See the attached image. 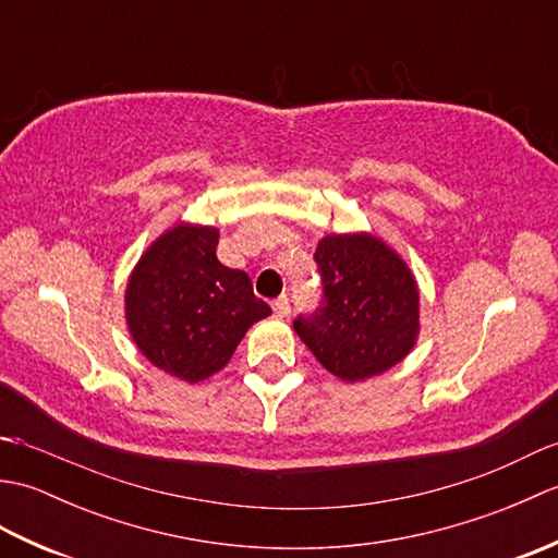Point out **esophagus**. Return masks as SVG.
<instances>
[{
  "instance_id": "34e87169",
  "label": "esophagus",
  "mask_w": 558,
  "mask_h": 558,
  "mask_svg": "<svg viewBox=\"0 0 558 558\" xmlns=\"http://www.w3.org/2000/svg\"><path fill=\"white\" fill-rule=\"evenodd\" d=\"M272 312H276V316H280V318H286L288 314H290V300H288V294H280V298L272 302Z\"/></svg>"
}]
</instances>
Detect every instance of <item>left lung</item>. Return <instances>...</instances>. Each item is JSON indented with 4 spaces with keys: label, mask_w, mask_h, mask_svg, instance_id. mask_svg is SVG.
I'll list each match as a JSON object with an SVG mask.
<instances>
[{
    "label": "left lung",
    "mask_w": 558,
    "mask_h": 558,
    "mask_svg": "<svg viewBox=\"0 0 558 558\" xmlns=\"http://www.w3.org/2000/svg\"><path fill=\"white\" fill-rule=\"evenodd\" d=\"M314 258L324 306L294 330L324 369L357 384L405 360L420 336V288L396 248L372 232L326 234Z\"/></svg>",
    "instance_id": "obj_1"
}]
</instances>
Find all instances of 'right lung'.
<instances>
[{"label": "right lung", "mask_w": 558, "mask_h": 558, "mask_svg": "<svg viewBox=\"0 0 558 558\" xmlns=\"http://www.w3.org/2000/svg\"><path fill=\"white\" fill-rule=\"evenodd\" d=\"M218 236L210 225L177 222L141 254L124 292L141 354L186 384L218 374L246 330L270 314L246 272L220 264Z\"/></svg>", "instance_id": "1"}]
</instances>
